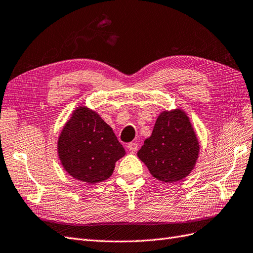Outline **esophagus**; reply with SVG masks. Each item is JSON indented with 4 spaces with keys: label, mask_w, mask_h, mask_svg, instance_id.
I'll use <instances>...</instances> for the list:
<instances>
[{
    "label": "esophagus",
    "mask_w": 253,
    "mask_h": 253,
    "mask_svg": "<svg viewBox=\"0 0 253 253\" xmlns=\"http://www.w3.org/2000/svg\"><path fill=\"white\" fill-rule=\"evenodd\" d=\"M127 149H128V151H129V152L134 153V152L137 151L138 145H137V143H136V142H129L128 145H127Z\"/></svg>",
    "instance_id": "34e87169"
}]
</instances>
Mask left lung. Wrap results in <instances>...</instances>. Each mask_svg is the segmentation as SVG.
I'll return each instance as SVG.
<instances>
[{"label":"left lung","mask_w":253,"mask_h":253,"mask_svg":"<svg viewBox=\"0 0 253 253\" xmlns=\"http://www.w3.org/2000/svg\"><path fill=\"white\" fill-rule=\"evenodd\" d=\"M199 148L189 118L177 108L159 116L151 136L143 142L137 156L155 179L173 183L192 172Z\"/></svg>","instance_id":"1"}]
</instances>
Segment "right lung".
<instances>
[{"instance_id":"obj_1","label":"right lung","mask_w":253,"mask_h":253,"mask_svg":"<svg viewBox=\"0 0 253 253\" xmlns=\"http://www.w3.org/2000/svg\"><path fill=\"white\" fill-rule=\"evenodd\" d=\"M58 156L66 171L81 182L94 184L110 177L126 151L113 128L100 116L78 107L61 131Z\"/></svg>"}]
</instances>
